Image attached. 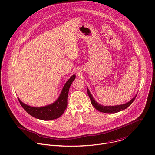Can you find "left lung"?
Instances as JSON below:
<instances>
[{"label":"left lung","instance_id":"8db88e82","mask_svg":"<svg viewBox=\"0 0 155 155\" xmlns=\"http://www.w3.org/2000/svg\"><path fill=\"white\" fill-rule=\"evenodd\" d=\"M87 92L88 96H89V97L90 98L91 102L92 105L94 106V107L96 110H97L98 111L102 112V113H106V114H114V113H117L120 111H122V110L127 108L132 102H133V101L135 100V99L137 96V94H136L130 101H129L128 102L124 104L115 105V106H104V105H101V104L97 103L94 99L93 96L90 93V91L87 87Z\"/></svg>","mask_w":155,"mask_h":155}]
</instances>
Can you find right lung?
<instances>
[{
	"instance_id": "right-lung-1",
	"label": "right lung",
	"mask_w": 155,
	"mask_h": 155,
	"mask_svg": "<svg viewBox=\"0 0 155 155\" xmlns=\"http://www.w3.org/2000/svg\"><path fill=\"white\" fill-rule=\"evenodd\" d=\"M75 77V75H73L65 83L59 98L50 105L41 107H34L24 104L19 98H18V101L26 111L34 118L45 121L58 118L63 114L67 108L69 87Z\"/></svg>"
}]
</instances>
